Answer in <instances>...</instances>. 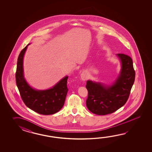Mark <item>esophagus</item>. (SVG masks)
<instances>
[{
	"label": "esophagus",
	"mask_w": 152,
	"mask_h": 152,
	"mask_svg": "<svg viewBox=\"0 0 152 152\" xmlns=\"http://www.w3.org/2000/svg\"><path fill=\"white\" fill-rule=\"evenodd\" d=\"M88 77V75L86 72H84L81 75V77L83 80H87V78Z\"/></svg>",
	"instance_id": "esophagus-1"
}]
</instances>
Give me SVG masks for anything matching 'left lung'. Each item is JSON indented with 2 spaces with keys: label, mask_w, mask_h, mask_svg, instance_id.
<instances>
[{
  "label": "left lung",
  "mask_w": 152,
  "mask_h": 152,
  "mask_svg": "<svg viewBox=\"0 0 152 152\" xmlns=\"http://www.w3.org/2000/svg\"><path fill=\"white\" fill-rule=\"evenodd\" d=\"M122 63L120 76L111 86L87 81L86 87L88 97L86 104L91 113L98 115L113 113L126 103L135 81V72L132 58L129 56L117 54Z\"/></svg>",
  "instance_id": "8db88e82"
}]
</instances>
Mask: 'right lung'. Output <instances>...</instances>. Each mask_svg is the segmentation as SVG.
Returning a JSON list of instances; mask_svg holds the SVG:
<instances>
[{
    "mask_svg": "<svg viewBox=\"0 0 152 152\" xmlns=\"http://www.w3.org/2000/svg\"><path fill=\"white\" fill-rule=\"evenodd\" d=\"M28 45L20 53L16 72L17 86L26 106L38 113L45 115L56 113L65 103L68 92V77L63 78L54 87L47 90L37 91L30 87L23 75V56Z\"/></svg>",
    "mask_w": 152,
    "mask_h": 152,
    "instance_id": "obj_1",
    "label": "right lung"
}]
</instances>
